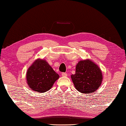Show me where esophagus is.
<instances>
[{"label":"esophagus","instance_id":"34e87169","mask_svg":"<svg viewBox=\"0 0 126 126\" xmlns=\"http://www.w3.org/2000/svg\"><path fill=\"white\" fill-rule=\"evenodd\" d=\"M61 75L63 76H68V74H67L66 73H65V72H63V73H61Z\"/></svg>","mask_w":126,"mask_h":126}]
</instances>
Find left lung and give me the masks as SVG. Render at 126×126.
Instances as JSON below:
<instances>
[{
	"label": "left lung",
	"mask_w": 126,
	"mask_h": 126,
	"mask_svg": "<svg viewBox=\"0 0 126 126\" xmlns=\"http://www.w3.org/2000/svg\"><path fill=\"white\" fill-rule=\"evenodd\" d=\"M71 78L77 91L83 94H91L100 86L103 76L97 65L87 60L77 63L76 73L71 76Z\"/></svg>",
	"instance_id": "left-lung-1"
}]
</instances>
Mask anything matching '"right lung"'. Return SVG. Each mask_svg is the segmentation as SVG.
Listing matches in <instances>:
<instances>
[{
	"label": "right lung",
	"mask_w": 126,
	"mask_h": 126,
	"mask_svg": "<svg viewBox=\"0 0 126 126\" xmlns=\"http://www.w3.org/2000/svg\"><path fill=\"white\" fill-rule=\"evenodd\" d=\"M27 81L33 91L44 93L52 87L59 76L45 60H37L27 72Z\"/></svg>",
	"instance_id": "add662e5"
}]
</instances>
